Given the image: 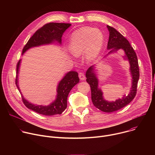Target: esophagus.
I'll use <instances>...</instances> for the list:
<instances>
[{"mask_svg": "<svg viewBox=\"0 0 155 155\" xmlns=\"http://www.w3.org/2000/svg\"><path fill=\"white\" fill-rule=\"evenodd\" d=\"M78 77L81 80H85V76L83 73H80L78 75Z\"/></svg>", "mask_w": 155, "mask_h": 155, "instance_id": "esophagus-1", "label": "esophagus"}]
</instances>
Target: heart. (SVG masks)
I'll list each match as a JSON object with an SVG mask.
<instances>
[{"instance_id": "b5f03b06", "label": "heart", "mask_w": 155, "mask_h": 155, "mask_svg": "<svg viewBox=\"0 0 155 155\" xmlns=\"http://www.w3.org/2000/svg\"><path fill=\"white\" fill-rule=\"evenodd\" d=\"M104 43L105 37L100 29L83 27L73 32L69 41V49L76 57L84 54V59L90 62L99 56Z\"/></svg>"}]
</instances>
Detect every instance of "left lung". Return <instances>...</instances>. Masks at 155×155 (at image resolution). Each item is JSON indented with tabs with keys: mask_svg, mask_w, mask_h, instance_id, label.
<instances>
[{
	"mask_svg": "<svg viewBox=\"0 0 155 155\" xmlns=\"http://www.w3.org/2000/svg\"><path fill=\"white\" fill-rule=\"evenodd\" d=\"M107 27L109 31L107 50H110L107 56L116 53L119 50H122L125 54L123 56L124 59L129 62L130 72L132 76V85L129 93L127 96L124 95L122 99L109 102L104 99L103 93L99 87V80L95 72L94 66H91L87 70L86 72V81L91 87V100L94 105L102 112L110 113L123 108L133 100L136 95L137 82L140 74L136 53L128 40L115 28L108 25Z\"/></svg>",
	"mask_w": 155,
	"mask_h": 155,
	"instance_id": "1",
	"label": "left lung"
}]
</instances>
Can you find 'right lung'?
Segmentation results:
<instances>
[{
    "instance_id": "1",
    "label": "right lung",
    "mask_w": 155,
    "mask_h": 155,
    "mask_svg": "<svg viewBox=\"0 0 155 155\" xmlns=\"http://www.w3.org/2000/svg\"><path fill=\"white\" fill-rule=\"evenodd\" d=\"M71 26V25L69 23H50L44 25L38 29L29 38L23 48L22 54L33 47L49 45L54 43H58L61 45L63 33ZM21 61V59L18 61L16 65V78L15 80L16 85L20 93L21 91L18 86V73ZM79 81L77 72L70 71L66 74L58 85L56 99L48 105H35L25 99L23 95L22 99L26 107L39 114L46 116L60 115L67 108V99L69 93L72 87L79 83Z\"/></svg>"
}]
</instances>
